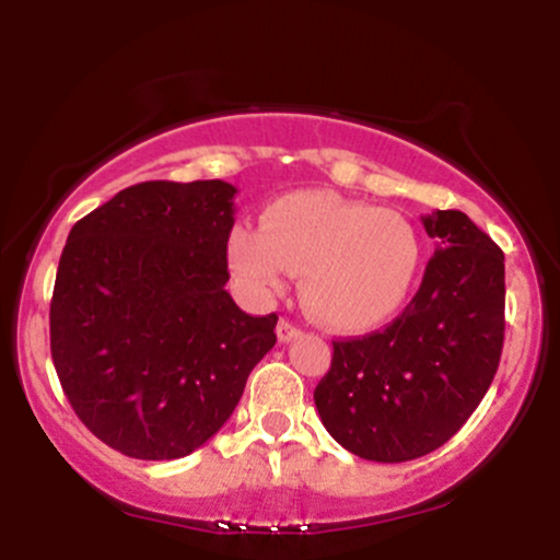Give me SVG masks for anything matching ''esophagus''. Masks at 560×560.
<instances>
[{
	"mask_svg": "<svg viewBox=\"0 0 560 560\" xmlns=\"http://www.w3.org/2000/svg\"><path fill=\"white\" fill-rule=\"evenodd\" d=\"M276 337H279L281 345H287V342H292V339L300 337V329L292 324V320L281 318L279 326H276Z\"/></svg>",
	"mask_w": 560,
	"mask_h": 560,
	"instance_id": "obj_1",
	"label": "esophagus"
}]
</instances>
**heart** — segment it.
Listing matches in <instances>:
<instances>
[{"mask_svg": "<svg viewBox=\"0 0 560 560\" xmlns=\"http://www.w3.org/2000/svg\"><path fill=\"white\" fill-rule=\"evenodd\" d=\"M229 266L255 298L302 273L300 298L320 326L363 334L389 324L413 298L423 240L402 213L324 189L292 191L262 210V229L229 234Z\"/></svg>", "mask_w": 560, "mask_h": 560, "instance_id": "1", "label": "heart"}]
</instances>
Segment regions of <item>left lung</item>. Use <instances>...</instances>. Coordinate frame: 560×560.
<instances>
[{
	"mask_svg": "<svg viewBox=\"0 0 560 560\" xmlns=\"http://www.w3.org/2000/svg\"><path fill=\"white\" fill-rule=\"evenodd\" d=\"M436 242L410 305L384 331L334 342L313 400L352 455L402 464L442 447L477 410L503 352V249L460 210L423 215Z\"/></svg>",
	"mask_w": 560,
	"mask_h": 560,
	"instance_id": "left-lung-1",
	"label": "left lung"
}]
</instances>
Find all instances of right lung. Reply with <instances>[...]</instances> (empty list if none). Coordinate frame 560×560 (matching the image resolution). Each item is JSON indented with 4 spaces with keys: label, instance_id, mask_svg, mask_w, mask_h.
Wrapping results in <instances>:
<instances>
[{
    "label": "right lung",
    "instance_id": "right-lung-1",
    "mask_svg": "<svg viewBox=\"0 0 560 560\" xmlns=\"http://www.w3.org/2000/svg\"><path fill=\"white\" fill-rule=\"evenodd\" d=\"M236 189L144 182L68 234L49 305L62 392L94 436L128 458L176 460L213 436L279 316L226 292Z\"/></svg>",
    "mask_w": 560,
    "mask_h": 560
}]
</instances>
